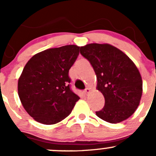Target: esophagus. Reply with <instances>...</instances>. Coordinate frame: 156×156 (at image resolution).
Instances as JSON below:
<instances>
[{
  "label": "esophagus",
  "mask_w": 156,
  "mask_h": 156,
  "mask_svg": "<svg viewBox=\"0 0 156 156\" xmlns=\"http://www.w3.org/2000/svg\"><path fill=\"white\" fill-rule=\"evenodd\" d=\"M90 91V88H88V87H87L85 90H84V93H85L86 94H89Z\"/></svg>",
  "instance_id": "esophagus-1"
}]
</instances>
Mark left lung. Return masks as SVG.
I'll list each match as a JSON object with an SVG mask.
<instances>
[{
	"instance_id": "obj_1",
	"label": "left lung",
	"mask_w": 156,
	"mask_h": 156,
	"mask_svg": "<svg viewBox=\"0 0 156 156\" xmlns=\"http://www.w3.org/2000/svg\"><path fill=\"white\" fill-rule=\"evenodd\" d=\"M97 78V89L105 98V106L96 115L115 124L133 114L140 104L143 81L133 61L122 50L108 44H90L80 49Z\"/></svg>"
}]
</instances>
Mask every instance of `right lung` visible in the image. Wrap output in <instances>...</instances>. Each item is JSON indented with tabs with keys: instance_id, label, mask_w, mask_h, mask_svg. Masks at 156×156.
<instances>
[{
	"instance_id": "1",
	"label": "right lung",
	"mask_w": 156,
	"mask_h": 156,
	"mask_svg": "<svg viewBox=\"0 0 156 156\" xmlns=\"http://www.w3.org/2000/svg\"><path fill=\"white\" fill-rule=\"evenodd\" d=\"M80 47L66 45L44 50L26 63L18 81V94L26 111L35 121L53 125L69 115L80 99L71 90L69 71Z\"/></svg>"
}]
</instances>
